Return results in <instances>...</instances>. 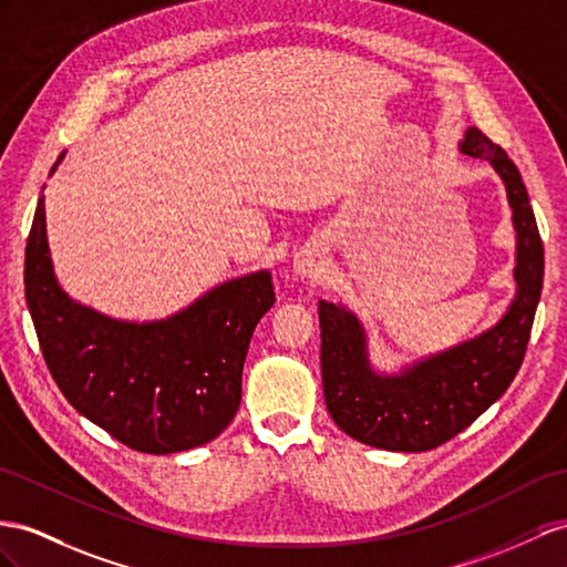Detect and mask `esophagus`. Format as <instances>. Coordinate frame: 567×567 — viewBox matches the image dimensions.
<instances>
[{
    "label": "esophagus",
    "instance_id": "34e87169",
    "mask_svg": "<svg viewBox=\"0 0 567 567\" xmlns=\"http://www.w3.org/2000/svg\"><path fill=\"white\" fill-rule=\"evenodd\" d=\"M318 256H321V251H318V246H303V249L295 256V272L299 275L301 280L316 278Z\"/></svg>",
    "mask_w": 567,
    "mask_h": 567
}]
</instances>
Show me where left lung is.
I'll return each instance as SVG.
<instances>
[{
  "mask_svg": "<svg viewBox=\"0 0 567 567\" xmlns=\"http://www.w3.org/2000/svg\"><path fill=\"white\" fill-rule=\"evenodd\" d=\"M457 148L486 159L505 186L515 229V297L496 326L393 373L371 364L367 328L350 309L318 301L326 408L359 443L398 453L443 445L505 393L525 359L544 285V244L527 188L513 159L476 126Z\"/></svg>",
  "mask_w": 567,
  "mask_h": 567,
  "instance_id": "1",
  "label": "left lung"
}]
</instances>
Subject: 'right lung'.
Instances as JSON below:
<instances>
[{"mask_svg": "<svg viewBox=\"0 0 567 567\" xmlns=\"http://www.w3.org/2000/svg\"><path fill=\"white\" fill-rule=\"evenodd\" d=\"M23 285L62 395L120 443L151 455L206 445L227 429L241 402L254 328L275 303L270 272L256 270L215 285L159 321H122L85 307L56 282L45 196L28 235Z\"/></svg>", "mask_w": 567, "mask_h": 567, "instance_id": "obj_1", "label": "right lung"}]
</instances>
